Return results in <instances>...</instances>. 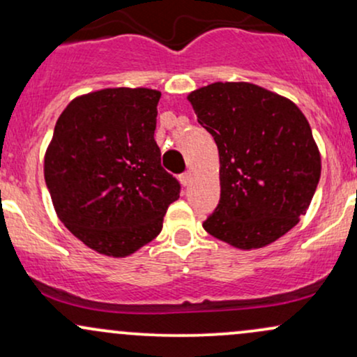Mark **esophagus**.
Wrapping results in <instances>:
<instances>
[{"label": "esophagus", "instance_id": "obj_1", "mask_svg": "<svg viewBox=\"0 0 357 357\" xmlns=\"http://www.w3.org/2000/svg\"><path fill=\"white\" fill-rule=\"evenodd\" d=\"M179 181H181L183 186H188V184L191 183V171H186V173L179 176Z\"/></svg>", "mask_w": 357, "mask_h": 357}]
</instances>
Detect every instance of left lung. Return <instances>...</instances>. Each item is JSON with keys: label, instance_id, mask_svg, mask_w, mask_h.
<instances>
[{"label": "left lung", "instance_id": "8db88e82", "mask_svg": "<svg viewBox=\"0 0 357 357\" xmlns=\"http://www.w3.org/2000/svg\"><path fill=\"white\" fill-rule=\"evenodd\" d=\"M188 100L220 154V203L204 230L240 250L292 230L321 178V154L301 109L248 82H215Z\"/></svg>", "mask_w": 357, "mask_h": 357}]
</instances>
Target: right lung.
<instances>
[{"mask_svg": "<svg viewBox=\"0 0 357 357\" xmlns=\"http://www.w3.org/2000/svg\"><path fill=\"white\" fill-rule=\"evenodd\" d=\"M159 90L104 89L77 97L56 121L45 183L61 223L89 248L122 258L162 230L178 179L154 141Z\"/></svg>", "mask_w": 357, "mask_h": 357, "instance_id": "1", "label": "right lung"}]
</instances>
